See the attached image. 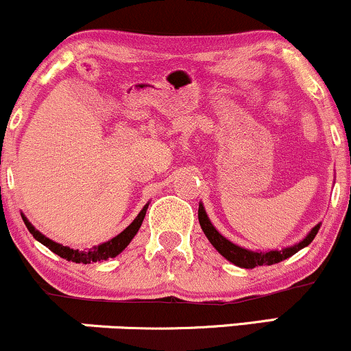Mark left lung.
Wrapping results in <instances>:
<instances>
[{
	"label": "left lung",
	"instance_id": "obj_1",
	"mask_svg": "<svg viewBox=\"0 0 351 351\" xmlns=\"http://www.w3.org/2000/svg\"><path fill=\"white\" fill-rule=\"evenodd\" d=\"M198 219H199L201 229H203V232L206 234L209 243L215 245L216 251L219 252L221 256L226 257L229 263L239 265V267H244V269H254V267H259V265H272V264L280 263V261L287 259V257L293 256V254L299 252L300 249H304L305 245L312 243L313 237L317 236L318 229H320V224H317V226L308 232L304 241H300L299 244L292 245V247H285L282 249V251L254 252V251H249V249L239 247V245L232 244L231 241H228L226 237L221 236L215 229V226L211 224V221L208 219V215L206 211H204L203 204H199Z\"/></svg>",
	"mask_w": 351,
	"mask_h": 351
}]
</instances>
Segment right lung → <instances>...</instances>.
<instances>
[{"instance_id": "add662e5", "label": "right lung", "mask_w": 351, "mask_h": 351, "mask_svg": "<svg viewBox=\"0 0 351 351\" xmlns=\"http://www.w3.org/2000/svg\"><path fill=\"white\" fill-rule=\"evenodd\" d=\"M147 208L148 204H145L142 211L138 213V216L134 219V223H132L128 228H125L119 236H115L114 239L107 241V243L97 245V247H94L92 251H79V249H71L67 247V245L54 243V241L47 239L46 236H43L39 231H36L33 224H31L24 216H23V221L24 224H26V228L29 229L31 234L34 236V239H38L39 243L46 245L47 249H51L54 254H58L59 257H62V259L66 261H72V263H77V264H90V263H97V261H107L110 259V257L119 256V254L122 252L128 244H130V241L134 239L136 232H138V229L143 223V217L147 215Z\"/></svg>"}]
</instances>
